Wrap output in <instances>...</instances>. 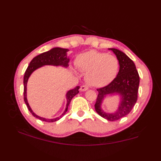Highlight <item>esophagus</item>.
Here are the masks:
<instances>
[{
	"label": "esophagus",
	"instance_id": "34e87169",
	"mask_svg": "<svg viewBox=\"0 0 161 161\" xmlns=\"http://www.w3.org/2000/svg\"><path fill=\"white\" fill-rule=\"evenodd\" d=\"M88 89V87L87 86H86V85H82V86H81L80 90L81 91H86Z\"/></svg>",
	"mask_w": 161,
	"mask_h": 161
}]
</instances>
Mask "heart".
<instances>
[{"instance_id":"obj_1","label":"heart","mask_w":161,"mask_h":161,"mask_svg":"<svg viewBox=\"0 0 161 161\" xmlns=\"http://www.w3.org/2000/svg\"><path fill=\"white\" fill-rule=\"evenodd\" d=\"M75 65L79 69L86 72L85 80L95 87L107 86L117 76L119 70L117 57L93 50L77 55Z\"/></svg>"}]
</instances>
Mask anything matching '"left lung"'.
<instances>
[{
	"label": "left lung",
	"mask_w": 161,
	"mask_h": 161,
	"mask_svg": "<svg viewBox=\"0 0 161 161\" xmlns=\"http://www.w3.org/2000/svg\"><path fill=\"white\" fill-rule=\"evenodd\" d=\"M117 57L119 70L117 76L107 86L97 88L98 95L95 104V111L101 117L108 121H116L128 115L138 100L140 77L133 61L126 54L115 48H109ZM119 94L121 97L118 110L112 114L102 111L101 104L107 94Z\"/></svg>",
	"instance_id": "8db88e82"
}]
</instances>
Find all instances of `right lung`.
<instances>
[{
  "label": "right lung",
  "mask_w": 161,
  "mask_h": 161,
  "mask_svg": "<svg viewBox=\"0 0 161 161\" xmlns=\"http://www.w3.org/2000/svg\"><path fill=\"white\" fill-rule=\"evenodd\" d=\"M68 51H69V50L61 48V47H54V48H52L50 50L47 51V52L40 54L39 55H37L36 57L33 58V59L30 61L28 68H27L25 72V75H24V78H23L24 101L25 102L28 110L32 114L34 117L41 119L42 121L47 122H53L59 120L61 118H62L68 110V105L70 104L71 100L73 99L74 96H75V95L79 93V88H80V86H76L74 89L70 90L67 92L66 108L65 109L64 112L59 116V117H57L56 118H53V119H47V118L40 117V116L36 115L35 113L32 111L31 108H30V107L29 106L28 100H27V83H28V79L30 76V75H31L35 70H36L37 68H39L43 66H46V65H52V66H61L64 67H68V62H69L70 61L69 58L67 57Z\"/></svg>",
  "instance_id": "1"
}]
</instances>
